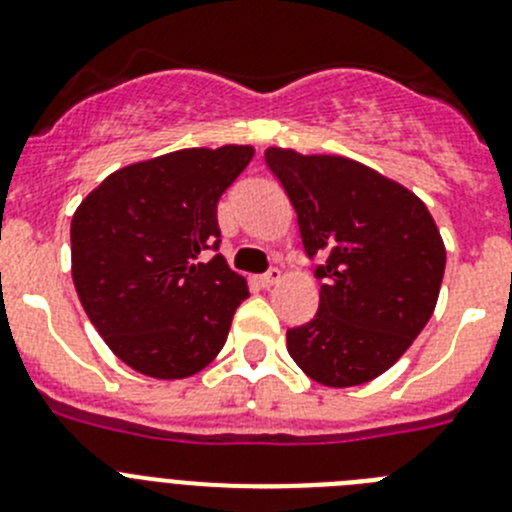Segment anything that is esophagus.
<instances>
[{
	"label": "esophagus",
	"mask_w": 512,
	"mask_h": 512,
	"mask_svg": "<svg viewBox=\"0 0 512 512\" xmlns=\"http://www.w3.org/2000/svg\"><path fill=\"white\" fill-rule=\"evenodd\" d=\"M279 279H281V271L279 269H269V271H266V274L259 276V284H261V287L269 289V287H274V284Z\"/></svg>",
	"instance_id": "1"
}]
</instances>
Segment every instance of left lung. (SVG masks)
Returning a JSON list of instances; mask_svg holds the SVG:
<instances>
[{
    "label": "left lung",
    "instance_id": "left-lung-1",
    "mask_svg": "<svg viewBox=\"0 0 512 512\" xmlns=\"http://www.w3.org/2000/svg\"><path fill=\"white\" fill-rule=\"evenodd\" d=\"M297 210L304 253L320 259V309L287 332L294 363L330 388L386 373L437 307L447 251L426 205L365 164L269 147Z\"/></svg>",
    "mask_w": 512,
    "mask_h": 512
}]
</instances>
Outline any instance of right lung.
<instances>
[{
	"label": "right lung",
	"instance_id": "add662e5",
	"mask_svg": "<svg viewBox=\"0 0 512 512\" xmlns=\"http://www.w3.org/2000/svg\"><path fill=\"white\" fill-rule=\"evenodd\" d=\"M253 147L180 149L121 167L70 223L73 284L88 320L137 373L175 381L220 353L246 279L218 251V200Z\"/></svg>",
	"mask_w": 512,
	"mask_h": 512
}]
</instances>
